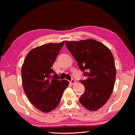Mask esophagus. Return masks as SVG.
<instances>
[{
    "instance_id": "esophagus-1",
    "label": "esophagus",
    "mask_w": 135,
    "mask_h": 135,
    "mask_svg": "<svg viewBox=\"0 0 135 135\" xmlns=\"http://www.w3.org/2000/svg\"><path fill=\"white\" fill-rule=\"evenodd\" d=\"M70 83L71 84H74L75 83V81L74 79H71V80L70 81Z\"/></svg>"
}]
</instances>
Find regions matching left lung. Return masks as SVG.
Listing matches in <instances>:
<instances>
[{
    "label": "left lung",
    "instance_id": "1",
    "mask_svg": "<svg viewBox=\"0 0 135 135\" xmlns=\"http://www.w3.org/2000/svg\"><path fill=\"white\" fill-rule=\"evenodd\" d=\"M65 45L87 77L80 80L85 91L80 103L87 110L96 111L106 104L113 92L116 69L112 53L104 44L92 39L68 41Z\"/></svg>",
    "mask_w": 135,
    "mask_h": 135
}]
</instances>
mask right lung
<instances>
[{
    "instance_id": "obj_1",
    "label": "right lung",
    "mask_w": 135,
    "mask_h": 135,
    "mask_svg": "<svg viewBox=\"0 0 135 135\" xmlns=\"http://www.w3.org/2000/svg\"><path fill=\"white\" fill-rule=\"evenodd\" d=\"M64 43H48L32 49L22 66L24 92L31 103L42 112H50L57 107L69 84L66 80H59L52 69Z\"/></svg>"
}]
</instances>
